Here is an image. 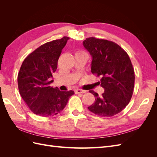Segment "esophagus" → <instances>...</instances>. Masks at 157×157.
<instances>
[{
  "label": "esophagus",
  "instance_id": "34e87169",
  "mask_svg": "<svg viewBox=\"0 0 157 157\" xmlns=\"http://www.w3.org/2000/svg\"><path fill=\"white\" fill-rule=\"evenodd\" d=\"M75 94H84V93H86V90H83L81 89H77L75 90Z\"/></svg>",
  "mask_w": 157,
  "mask_h": 157
}]
</instances>
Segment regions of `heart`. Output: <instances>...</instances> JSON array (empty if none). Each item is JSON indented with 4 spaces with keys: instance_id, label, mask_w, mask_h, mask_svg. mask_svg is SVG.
<instances>
[{
    "instance_id": "1",
    "label": "heart",
    "mask_w": 157,
    "mask_h": 157,
    "mask_svg": "<svg viewBox=\"0 0 157 157\" xmlns=\"http://www.w3.org/2000/svg\"><path fill=\"white\" fill-rule=\"evenodd\" d=\"M78 53H82V52H78Z\"/></svg>"
}]
</instances>
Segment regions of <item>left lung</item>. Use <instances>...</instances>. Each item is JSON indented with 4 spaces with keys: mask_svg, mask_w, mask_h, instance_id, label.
Wrapping results in <instances>:
<instances>
[{
    "mask_svg": "<svg viewBox=\"0 0 157 157\" xmlns=\"http://www.w3.org/2000/svg\"><path fill=\"white\" fill-rule=\"evenodd\" d=\"M83 46L92 58L91 72L100 76L98 84L104 88L101 97L90 90L96 99L89 111L101 117L115 115L129 103L134 92L135 75L129 56L119 45L107 40L90 37Z\"/></svg>",
    "mask_w": 157,
    "mask_h": 157,
    "instance_id": "obj_1",
    "label": "left lung"
}]
</instances>
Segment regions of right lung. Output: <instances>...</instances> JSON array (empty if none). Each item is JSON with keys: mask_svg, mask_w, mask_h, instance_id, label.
Listing matches in <instances>:
<instances>
[{"mask_svg": "<svg viewBox=\"0 0 157 157\" xmlns=\"http://www.w3.org/2000/svg\"><path fill=\"white\" fill-rule=\"evenodd\" d=\"M69 38L46 42L33 51L23 61L17 76L18 89L31 111L41 117L61 113L67 105L73 90L60 91L53 88V74L62 49Z\"/></svg>", "mask_w": 157, "mask_h": 157, "instance_id": "obj_1", "label": "right lung"}]
</instances>
